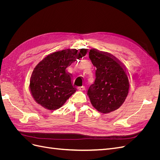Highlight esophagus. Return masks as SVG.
<instances>
[{"mask_svg":"<svg viewBox=\"0 0 160 160\" xmlns=\"http://www.w3.org/2000/svg\"><path fill=\"white\" fill-rule=\"evenodd\" d=\"M78 89L79 91H84L85 89V86H80L78 87Z\"/></svg>","mask_w":160,"mask_h":160,"instance_id":"34e87169","label":"esophagus"}]
</instances>
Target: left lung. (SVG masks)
I'll list each match as a JSON object with an SVG mask.
<instances>
[{"instance_id": "8db88e82", "label": "left lung", "mask_w": 160, "mask_h": 160, "mask_svg": "<svg viewBox=\"0 0 160 160\" xmlns=\"http://www.w3.org/2000/svg\"><path fill=\"white\" fill-rule=\"evenodd\" d=\"M89 59L96 67L95 79L88 91L92 105L108 113L119 109L129 93V81L124 66L110 53L90 50Z\"/></svg>"}]
</instances>
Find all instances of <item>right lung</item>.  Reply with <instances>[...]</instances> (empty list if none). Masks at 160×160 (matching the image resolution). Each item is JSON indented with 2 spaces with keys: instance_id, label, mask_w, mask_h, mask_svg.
<instances>
[{
  "instance_id": "add662e5",
  "label": "right lung",
  "mask_w": 160,
  "mask_h": 160,
  "mask_svg": "<svg viewBox=\"0 0 160 160\" xmlns=\"http://www.w3.org/2000/svg\"><path fill=\"white\" fill-rule=\"evenodd\" d=\"M87 49H65L45 57L34 69L30 91L37 103L49 110L60 108L76 91L67 67L87 54Z\"/></svg>"
}]
</instances>
